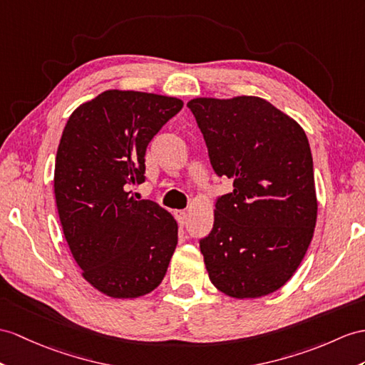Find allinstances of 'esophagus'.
<instances>
[{
  "label": "esophagus",
  "mask_w": 365,
  "mask_h": 365,
  "mask_svg": "<svg viewBox=\"0 0 365 365\" xmlns=\"http://www.w3.org/2000/svg\"><path fill=\"white\" fill-rule=\"evenodd\" d=\"M176 218H178V223H180L181 226L187 225V220H189V213L185 210H178L176 212Z\"/></svg>",
  "instance_id": "obj_1"
}]
</instances>
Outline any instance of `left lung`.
I'll list each match as a JSON object with an SVG mask.
<instances>
[{"mask_svg": "<svg viewBox=\"0 0 365 365\" xmlns=\"http://www.w3.org/2000/svg\"><path fill=\"white\" fill-rule=\"evenodd\" d=\"M210 165L232 180L200 240L210 282L235 299L262 297L292 277L314 234L317 200L305 131L268 101L198 97L187 103Z\"/></svg>", "mask_w": 365, "mask_h": 365, "instance_id": "left-lung-1", "label": "left lung"}]
</instances>
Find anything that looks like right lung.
<instances>
[{
	"label": "right lung",
	"instance_id": "right-lung-1",
	"mask_svg": "<svg viewBox=\"0 0 365 365\" xmlns=\"http://www.w3.org/2000/svg\"><path fill=\"white\" fill-rule=\"evenodd\" d=\"M182 105L110 90L80 105L61 135L54 172L60 223L83 277L110 297L148 294L175 252V218L128 189L145 181L147 145Z\"/></svg>",
	"mask_w": 365,
	"mask_h": 365
}]
</instances>
